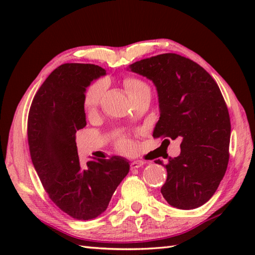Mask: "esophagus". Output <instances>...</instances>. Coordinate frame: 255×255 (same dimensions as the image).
<instances>
[{"label": "esophagus", "mask_w": 255, "mask_h": 255, "mask_svg": "<svg viewBox=\"0 0 255 255\" xmlns=\"http://www.w3.org/2000/svg\"><path fill=\"white\" fill-rule=\"evenodd\" d=\"M142 165H143V162H142V161L134 160V161H132L131 163H130V169H131V170H132V169H138V167L142 166Z\"/></svg>", "instance_id": "34e87169"}]
</instances>
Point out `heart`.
<instances>
[{"mask_svg":"<svg viewBox=\"0 0 255 255\" xmlns=\"http://www.w3.org/2000/svg\"><path fill=\"white\" fill-rule=\"evenodd\" d=\"M125 89H126L129 96H132L134 94L139 93L142 90L149 89V86L142 81H140L136 78H127L124 82ZM106 88V82L104 80H99L96 82L92 83L88 89H86L85 93L83 95V107L88 113H93L100 104L101 97L104 93ZM118 148L121 149L123 152H130L133 149V143L129 139H122L118 142Z\"/></svg>","mask_w":255,"mask_h":255,"instance_id":"obj_1","label":"heart"}]
</instances>
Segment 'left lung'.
Returning a JSON list of instances; mask_svg holds the SVG:
<instances>
[{
    "label": "left lung",
    "instance_id": "left-lung-1",
    "mask_svg": "<svg viewBox=\"0 0 255 255\" xmlns=\"http://www.w3.org/2000/svg\"><path fill=\"white\" fill-rule=\"evenodd\" d=\"M129 70L152 81L158 92L153 138L181 141L180 155L166 164L155 161L167 172L162 195L178 209L199 207L217 191L229 161L231 125L219 86L199 64L176 53L143 59Z\"/></svg>",
    "mask_w": 255,
    "mask_h": 255
}]
</instances>
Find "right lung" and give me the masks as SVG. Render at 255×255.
I'll return each mask as SVG.
<instances>
[{"label":"right lung","mask_w":255,"mask_h":255,"mask_svg":"<svg viewBox=\"0 0 255 255\" xmlns=\"http://www.w3.org/2000/svg\"><path fill=\"white\" fill-rule=\"evenodd\" d=\"M106 71L95 64L64 63L49 74L31 102L27 124L32 164L50 199L78 220L96 218L129 172L122 156L82 164L75 133L86 126L83 95Z\"/></svg>","instance_id":"add662e5"}]
</instances>
